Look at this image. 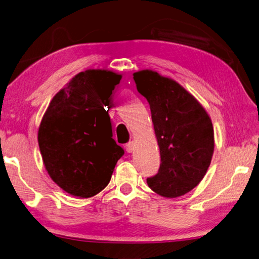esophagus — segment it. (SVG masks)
Masks as SVG:
<instances>
[{
	"mask_svg": "<svg viewBox=\"0 0 259 259\" xmlns=\"http://www.w3.org/2000/svg\"><path fill=\"white\" fill-rule=\"evenodd\" d=\"M125 149H126V151H127L128 153L132 152V151H133V149H134V142H133V141H131V142H128L127 144H126L125 145Z\"/></svg>",
	"mask_w": 259,
	"mask_h": 259,
	"instance_id": "1",
	"label": "esophagus"
}]
</instances>
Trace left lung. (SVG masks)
Instances as JSON below:
<instances>
[{
	"instance_id": "obj_1",
	"label": "left lung",
	"mask_w": 259,
	"mask_h": 259,
	"mask_svg": "<svg viewBox=\"0 0 259 259\" xmlns=\"http://www.w3.org/2000/svg\"><path fill=\"white\" fill-rule=\"evenodd\" d=\"M136 89L148 100L161 163L146 179L163 197H178L196 187L205 176L214 151L211 118L177 82L144 70L133 74Z\"/></svg>"
}]
</instances>
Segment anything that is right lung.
I'll return each instance as SVG.
<instances>
[{
    "instance_id": "add662e5",
    "label": "right lung",
    "mask_w": 259,
    "mask_h": 259,
    "mask_svg": "<svg viewBox=\"0 0 259 259\" xmlns=\"http://www.w3.org/2000/svg\"><path fill=\"white\" fill-rule=\"evenodd\" d=\"M120 79L105 70L81 72L57 92L42 117L38 143L44 164L54 182L73 196L101 192L123 157L106 110Z\"/></svg>"
}]
</instances>
